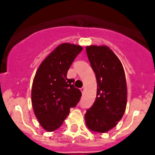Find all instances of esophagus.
<instances>
[{
  "label": "esophagus",
  "instance_id": "obj_1",
  "mask_svg": "<svg viewBox=\"0 0 155 155\" xmlns=\"http://www.w3.org/2000/svg\"><path fill=\"white\" fill-rule=\"evenodd\" d=\"M81 90L82 93H84V91H85V87H82L81 88Z\"/></svg>",
  "mask_w": 155,
  "mask_h": 155
}]
</instances>
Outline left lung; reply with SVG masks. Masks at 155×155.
Listing matches in <instances>:
<instances>
[{"instance_id":"obj_1","label":"left lung","mask_w":155,"mask_h":155,"mask_svg":"<svg viewBox=\"0 0 155 155\" xmlns=\"http://www.w3.org/2000/svg\"><path fill=\"white\" fill-rule=\"evenodd\" d=\"M88 61L95 74L97 94L84 117L87 127L105 133L116 127L127 106V82L121 62L105 46L86 47Z\"/></svg>"}]
</instances>
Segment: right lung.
<instances>
[{"label": "right lung", "mask_w": 155, "mask_h": 155, "mask_svg": "<svg viewBox=\"0 0 155 155\" xmlns=\"http://www.w3.org/2000/svg\"><path fill=\"white\" fill-rule=\"evenodd\" d=\"M82 47L69 43L57 46L39 67L31 88V103L36 118L44 130H56L62 125L81 97L67 74Z\"/></svg>", "instance_id": "right-lung-1"}]
</instances>
